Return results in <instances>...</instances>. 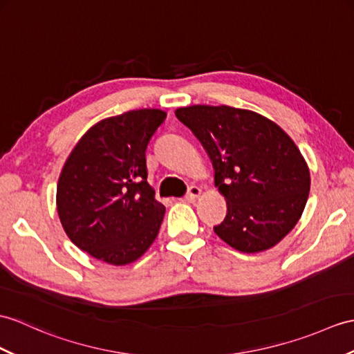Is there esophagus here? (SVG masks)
Wrapping results in <instances>:
<instances>
[{"mask_svg":"<svg viewBox=\"0 0 354 354\" xmlns=\"http://www.w3.org/2000/svg\"><path fill=\"white\" fill-rule=\"evenodd\" d=\"M201 193H202V190L199 187H196V185H192L190 188H188V193H187V196L184 197L183 201H185V202H194L197 197L201 196Z\"/></svg>","mask_w":354,"mask_h":354,"instance_id":"esophagus-1","label":"esophagus"}]
</instances>
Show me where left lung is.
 <instances>
[{"label":"left lung","instance_id":"8db88e82","mask_svg":"<svg viewBox=\"0 0 354 354\" xmlns=\"http://www.w3.org/2000/svg\"><path fill=\"white\" fill-rule=\"evenodd\" d=\"M202 143L227 214L214 232L231 248L257 253L273 248L297 225L310 176L299 147L261 114L227 105L175 111Z\"/></svg>","mask_w":354,"mask_h":354}]
</instances>
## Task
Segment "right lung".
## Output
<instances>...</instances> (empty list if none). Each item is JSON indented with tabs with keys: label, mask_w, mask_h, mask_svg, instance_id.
<instances>
[{
	"label": "right lung",
	"mask_w": 354,
	"mask_h": 354,
	"mask_svg": "<svg viewBox=\"0 0 354 354\" xmlns=\"http://www.w3.org/2000/svg\"><path fill=\"white\" fill-rule=\"evenodd\" d=\"M167 114L131 110L80 138L57 184V211L71 241L90 257L127 266L151 248L164 205L147 184L146 147Z\"/></svg>",
	"instance_id": "obj_1"
}]
</instances>
